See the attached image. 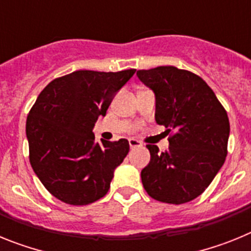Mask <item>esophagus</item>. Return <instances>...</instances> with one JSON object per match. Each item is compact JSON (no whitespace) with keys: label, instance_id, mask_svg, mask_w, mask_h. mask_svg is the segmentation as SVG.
I'll return each mask as SVG.
<instances>
[{"label":"esophagus","instance_id":"obj_1","mask_svg":"<svg viewBox=\"0 0 251 251\" xmlns=\"http://www.w3.org/2000/svg\"><path fill=\"white\" fill-rule=\"evenodd\" d=\"M129 147L132 148H137V147H142V143L139 141H137V139H134V138H129Z\"/></svg>","mask_w":251,"mask_h":251}]
</instances>
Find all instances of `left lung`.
<instances>
[{"label": "left lung", "instance_id": "8db88e82", "mask_svg": "<svg viewBox=\"0 0 251 251\" xmlns=\"http://www.w3.org/2000/svg\"><path fill=\"white\" fill-rule=\"evenodd\" d=\"M156 97L157 124L171 134L159 152L148 145L151 161L141 172L143 187L161 202H190L205 191L227 154L230 123L212 89L199 75L175 66L138 70Z\"/></svg>", "mask_w": 251, "mask_h": 251}]
</instances>
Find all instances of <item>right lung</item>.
Masks as SVG:
<instances>
[{"mask_svg": "<svg viewBox=\"0 0 251 251\" xmlns=\"http://www.w3.org/2000/svg\"><path fill=\"white\" fill-rule=\"evenodd\" d=\"M136 69L77 70L45 86L26 121L31 167L57 200L83 206L105 196L127 139L95 142L93 128Z\"/></svg>", "mask_w": 251, "mask_h": 251, "instance_id": "1", "label": "right lung"}]
</instances>
